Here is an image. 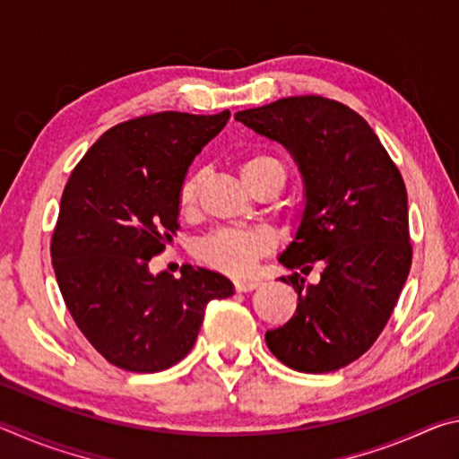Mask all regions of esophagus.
Instances as JSON below:
<instances>
[{
	"instance_id": "esophagus-1",
	"label": "esophagus",
	"mask_w": 459,
	"mask_h": 459,
	"mask_svg": "<svg viewBox=\"0 0 459 459\" xmlns=\"http://www.w3.org/2000/svg\"><path fill=\"white\" fill-rule=\"evenodd\" d=\"M259 283L257 281H251V279H237L235 281V290L240 293H247V291H253L257 290Z\"/></svg>"
}]
</instances>
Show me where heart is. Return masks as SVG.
<instances>
[{
	"label": "heart",
	"instance_id": "b5f03b06",
	"mask_svg": "<svg viewBox=\"0 0 459 459\" xmlns=\"http://www.w3.org/2000/svg\"><path fill=\"white\" fill-rule=\"evenodd\" d=\"M240 176L253 192L265 184H285V166L271 153H253L240 161ZM202 174L192 172L178 188V208L190 214L196 206ZM273 248V237L267 230L221 229L198 240L196 257L224 273H245L255 261Z\"/></svg>",
	"mask_w": 459,
	"mask_h": 459
}]
</instances>
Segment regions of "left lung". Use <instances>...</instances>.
<instances>
[{
    "label": "left lung",
    "instance_id": "left-lung-1",
    "mask_svg": "<svg viewBox=\"0 0 459 459\" xmlns=\"http://www.w3.org/2000/svg\"><path fill=\"white\" fill-rule=\"evenodd\" d=\"M235 119L281 143L299 166L306 211L279 255L298 293L290 322L265 333L275 359L309 375L338 370L368 351L397 306L413 247L407 188L375 131L351 107L320 95L279 99Z\"/></svg>",
    "mask_w": 459,
    "mask_h": 459
}]
</instances>
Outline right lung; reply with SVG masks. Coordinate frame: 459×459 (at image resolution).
I'll use <instances>...</instances> for the list:
<instances>
[{
    "label": "right lung",
    "instance_id": "obj_1",
    "mask_svg": "<svg viewBox=\"0 0 459 459\" xmlns=\"http://www.w3.org/2000/svg\"><path fill=\"white\" fill-rule=\"evenodd\" d=\"M230 117L161 111L105 131L76 164L60 198L50 255L74 324L115 367L160 372L198 338L227 277L182 265L152 275L147 261L176 235L178 188L192 160Z\"/></svg>",
    "mask_w": 459,
    "mask_h": 459
}]
</instances>
